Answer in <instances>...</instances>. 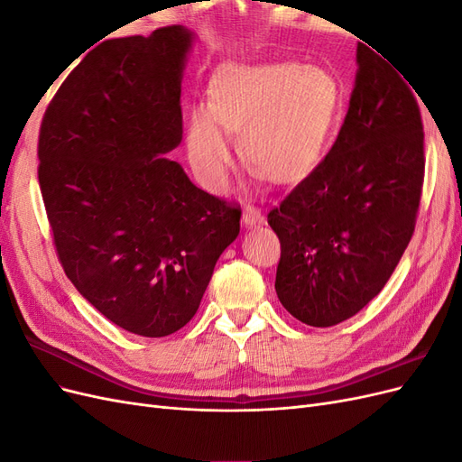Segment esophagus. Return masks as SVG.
<instances>
[{
	"instance_id": "esophagus-1",
	"label": "esophagus",
	"mask_w": 462,
	"mask_h": 462,
	"mask_svg": "<svg viewBox=\"0 0 462 462\" xmlns=\"http://www.w3.org/2000/svg\"><path fill=\"white\" fill-rule=\"evenodd\" d=\"M243 223L246 227H256L263 223V216L260 214V209L253 204H246L243 208Z\"/></svg>"
}]
</instances>
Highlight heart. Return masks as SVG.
Masks as SVG:
<instances>
[{
  "label": "heart",
  "mask_w": 462,
  "mask_h": 462,
  "mask_svg": "<svg viewBox=\"0 0 462 462\" xmlns=\"http://www.w3.org/2000/svg\"><path fill=\"white\" fill-rule=\"evenodd\" d=\"M341 107L339 82L299 63L233 67L216 77L208 106L189 116L185 150L209 190H226L241 133L246 162L273 183H295L318 165Z\"/></svg>",
  "instance_id": "obj_1"
}]
</instances>
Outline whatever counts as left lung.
<instances>
[{
  "label": "left lung",
  "mask_w": 462,
  "mask_h": 462,
  "mask_svg": "<svg viewBox=\"0 0 462 462\" xmlns=\"http://www.w3.org/2000/svg\"><path fill=\"white\" fill-rule=\"evenodd\" d=\"M337 141L270 209L275 291L306 326L345 321L383 289L409 246L424 183V127L407 82L366 44Z\"/></svg>",
  "instance_id": "8db88e82"
}]
</instances>
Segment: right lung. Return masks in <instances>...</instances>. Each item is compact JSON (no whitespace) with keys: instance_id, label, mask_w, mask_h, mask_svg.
Returning a JSON list of instances; mask_svg holds the SVG:
<instances>
[{"instance_id":"1","label":"right lung","mask_w":462,"mask_h":462,"mask_svg":"<svg viewBox=\"0 0 462 462\" xmlns=\"http://www.w3.org/2000/svg\"><path fill=\"white\" fill-rule=\"evenodd\" d=\"M180 24L111 38L63 80L42 119L38 180L67 277L143 337L197 314L241 208L204 192L167 153L183 138Z\"/></svg>"}]
</instances>
